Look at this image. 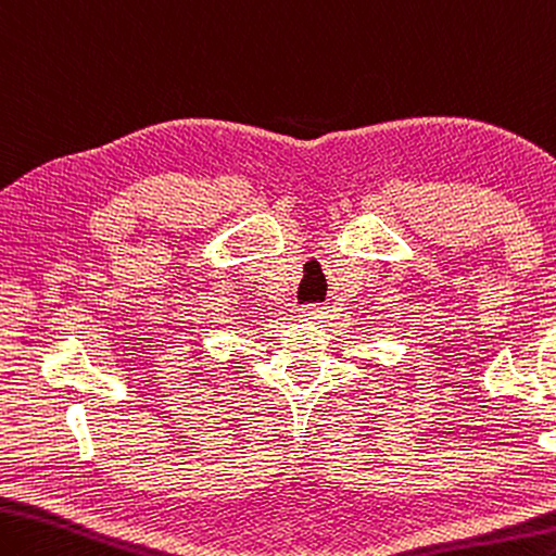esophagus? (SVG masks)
<instances>
[{
  "label": "esophagus",
  "mask_w": 556,
  "mask_h": 556,
  "mask_svg": "<svg viewBox=\"0 0 556 556\" xmlns=\"http://www.w3.org/2000/svg\"><path fill=\"white\" fill-rule=\"evenodd\" d=\"M324 316V306H300V309H294V318L300 320H320Z\"/></svg>",
  "instance_id": "obj_1"
}]
</instances>
